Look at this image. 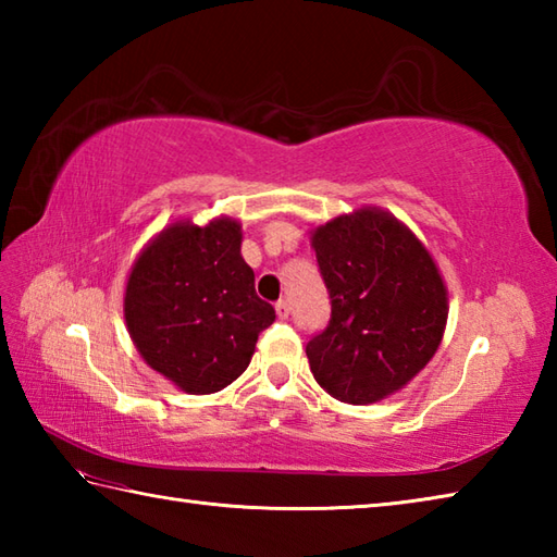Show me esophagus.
I'll list each match as a JSON object with an SVG mask.
<instances>
[{"label":"esophagus","mask_w":557,"mask_h":557,"mask_svg":"<svg viewBox=\"0 0 557 557\" xmlns=\"http://www.w3.org/2000/svg\"><path fill=\"white\" fill-rule=\"evenodd\" d=\"M275 311H277L280 318H289V311H292V309H289V301H287V299H280V301L275 304Z\"/></svg>","instance_id":"34e87169"}]
</instances>
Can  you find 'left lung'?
<instances>
[{
    "mask_svg": "<svg viewBox=\"0 0 557 557\" xmlns=\"http://www.w3.org/2000/svg\"><path fill=\"white\" fill-rule=\"evenodd\" d=\"M330 321L306 345L311 373L347 405H371L431 361L447 292L423 244L381 210H357L313 232Z\"/></svg>",
    "mask_w": 557,
    "mask_h": 557,
    "instance_id": "1",
    "label": "left lung"
}]
</instances>
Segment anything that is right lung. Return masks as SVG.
I'll return each mask as SVG.
<instances>
[{"label": "right lung", "instance_id": "obj_1", "mask_svg": "<svg viewBox=\"0 0 557 557\" xmlns=\"http://www.w3.org/2000/svg\"><path fill=\"white\" fill-rule=\"evenodd\" d=\"M124 315L140 357L191 395L236 381L275 309L256 294L242 258V227L176 222L134 263Z\"/></svg>", "mask_w": 557, "mask_h": 557}]
</instances>
